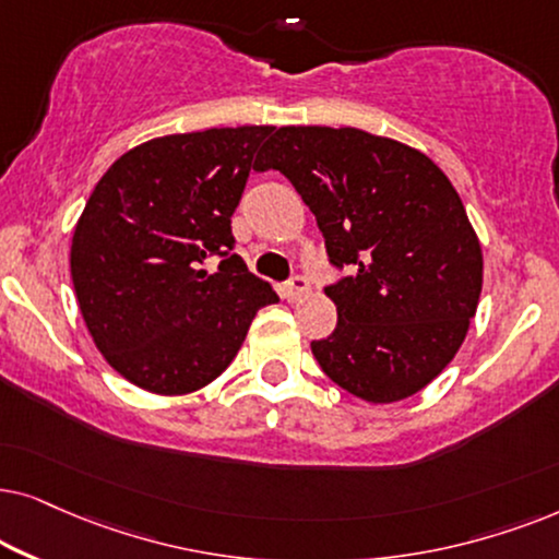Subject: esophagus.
I'll return each instance as SVG.
<instances>
[{
	"label": "esophagus",
	"instance_id": "esophagus-1",
	"mask_svg": "<svg viewBox=\"0 0 559 559\" xmlns=\"http://www.w3.org/2000/svg\"><path fill=\"white\" fill-rule=\"evenodd\" d=\"M307 292H309V281L304 278V275H294V278L288 281L284 288V296L288 301H299Z\"/></svg>",
	"mask_w": 559,
	"mask_h": 559
}]
</instances>
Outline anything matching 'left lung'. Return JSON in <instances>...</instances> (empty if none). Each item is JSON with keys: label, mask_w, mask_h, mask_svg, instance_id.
Returning a JSON list of instances; mask_svg holds the SVG:
<instances>
[{"label": "left lung", "mask_w": 559, "mask_h": 559, "mask_svg": "<svg viewBox=\"0 0 559 559\" xmlns=\"http://www.w3.org/2000/svg\"><path fill=\"white\" fill-rule=\"evenodd\" d=\"M281 170L347 278L326 286L337 326L311 342L319 368L370 404L429 385L478 309L483 252L463 199L427 155L357 128H278L258 170Z\"/></svg>", "instance_id": "left-lung-1"}]
</instances>
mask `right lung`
Wrapping results in <instances>:
<instances>
[{
    "label": "right lung",
    "instance_id": "add662e5",
    "mask_svg": "<svg viewBox=\"0 0 559 559\" xmlns=\"http://www.w3.org/2000/svg\"><path fill=\"white\" fill-rule=\"evenodd\" d=\"M275 128L153 138L111 163L71 240V278L104 360L138 389L183 396L225 373L260 307L278 301L235 255L233 214ZM210 254L226 260L217 274Z\"/></svg>",
    "mask_w": 559,
    "mask_h": 559
}]
</instances>
